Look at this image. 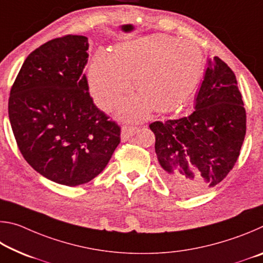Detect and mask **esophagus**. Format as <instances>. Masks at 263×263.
Returning a JSON list of instances; mask_svg holds the SVG:
<instances>
[{"instance_id":"obj_1","label":"esophagus","mask_w":263,"mask_h":263,"mask_svg":"<svg viewBox=\"0 0 263 263\" xmlns=\"http://www.w3.org/2000/svg\"><path fill=\"white\" fill-rule=\"evenodd\" d=\"M139 131L138 127H133V126H123L122 127V132H121V138L122 141H126L128 138H131L136 132Z\"/></svg>"}]
</instances>
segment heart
Listing matches in <instances>:
<instances>
[{
	"label": "heart",
	"mask_w": 263,
	"mask_h": 263,
	"mask_svg": "<svg viewBox=\"0 0 263 263\" xmlns=\"http://www.w3.org/2000/svg\"><path fill=\"white\" fill-rule=\"evenodd\" d=\"M201 48L190 41L152 34L116 46L111 54L96 51L88 69L89 90L102 110L114 109L131 91L135 81L139 96L119 110L126 121H142L154 108L167 112L184 102L201 78Z\"/></svg>",
	"instance_id": "1"
}]
</instances>
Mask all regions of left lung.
<instances>
[{
    "label": "left lung",
    "mask_w": 263,
    "mask_h": 263,
    "mask_svg": "<svg viewBox=\"0 0 263 263\" xmlns=\"http://www.w3.org/2000/svg\"><path fill=\"white\" fill-rule=\"evenodd\" d=\"M149 128L161 175L175 191L196 195L220 183L246 135V110L232 69L218 57L209 60L194 112Z\"/></svg>",
    "instance_id": "1"
}]
</instances>
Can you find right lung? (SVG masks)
Returning <instances> with one entry per match:
<instances>
[{"instance_id": "add662e5", "label": "right lung", "mask_w": 263, "mask_h": 263, "mask_svg": "<svg viewBox=\"0 0 263 263\" xmlns=\"http://www.w3.org/2000/svg\"><path fill=\"white\" fill-rule=\"evenodd\" d=\"M88 38L67 34L30 53L12 84L8 112L17 146L35 172L75 186L100 174L121 127L94 104L83 68Z\"/></svg>"}]
</instances>
